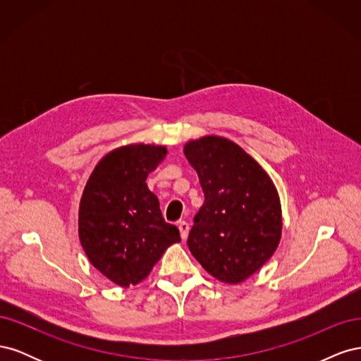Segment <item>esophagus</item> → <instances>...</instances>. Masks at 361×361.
Instances as JSON below:
<instances>
[{"mask_svg":"<svg viewBox=\"0 0 361 361\" xmlns=\"http://www.w3.org/2000/svg\"><path fill=\"white\" fill-rule=\"evenodd\" d=\"M178 227H179V232H180V238L183 239H187L188 238V232H190V226H188V223L187 221H180L179 224H178Z\"/></svg>","mask_w":361,"mask_h":361,"instance_id":"1","label":"esophagus"}]
</instances>
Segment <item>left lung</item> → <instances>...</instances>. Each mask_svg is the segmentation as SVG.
<instances>
[{"label": "left lung", "instance_id": "8db88e82", "mask_svg": "<svg viewBox=\"0 0 361 361\" xmlns=\"http://www.w3.org/2000/svg\"><path fill=\"white\" fill-rule=\"evenodd\" d=\"M183 154L204 192L187 243L191 255L214 279L239 285L264 267L280 244L283 220L276 185L228 138L190 140Z\"/></svg>", "mask_w": 361, "mask_h": 361}]
</instances>
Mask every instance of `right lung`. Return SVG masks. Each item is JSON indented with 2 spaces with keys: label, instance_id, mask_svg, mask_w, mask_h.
<instances>
[{
  "label": "right lung",
  "instance_id": "1",
  "mask_svg": "<svg viewBox=\"0 0 361 361\" xmlns=\"http://www.w3.org/2000/svg\"><path fill=\"white\" fill-rule=\"evenodd\" d=\"M167 154L162 145L120 146L96 164L84 187L80 243L90 264L120 288L143 281L164 251L180 243L146 183Z\"/></svg>",
  "mask_w": 361,
  "mask_h": 361
}]
</instances>
